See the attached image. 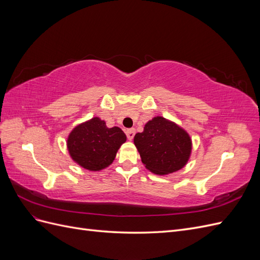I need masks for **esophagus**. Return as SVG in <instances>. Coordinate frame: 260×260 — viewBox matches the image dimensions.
<instances>
[{
    "instance_id": "1",
    "label": "esophagus",
    "mask_w": 260,
    "mask_h": 260,
    "mask_svg": "<svg viewBox=\"0 0 260 260\" xmlns=\"http://www.w3.org/2000/svg\"><path fill=\"white\" fill-rule=\"evenodd\" d=\"M125 135H127V138L131 141L133 138H135L136 130L135 129H128L127 131H125Z\"/></svg>"
}]
</instances>
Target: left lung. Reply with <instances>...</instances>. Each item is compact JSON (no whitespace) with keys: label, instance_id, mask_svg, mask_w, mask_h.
I'll return each mask as SVG.
<instances>
[{"label":"left lung","instance_id":"8db88e82","mask_svg":"<svg viewBox=\"0 0 260 260\" xmlns=\"http://www.w3.org/2000/svg\"><path fill=\"white\" fill-rule=\"evenodd\" d=\"M135 145L144 166L155 175H168L183 168L192 151L188 133L175 122L157 116L135 136Z\"/></svg>","mask_w":260,"mask_h":260}]
</instances>
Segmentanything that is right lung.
Masks as SVG:
<instances>
[{"instance_id":"1","label":"right lung","mask_w":260,"mask_h":260,"mask_svg":"<svg viewBox=\"0 0 260 260\" xmlns=\"http://www.w3.org/2000/svg\"><path fill=\"white\" fill-rule=\"evenodd\" d=\"M127 137L118 128H107L99 117L78 124L69 133L67 148L70 157L79 166L99 171L111 165Z\"/></svg>"}]
</instances>
